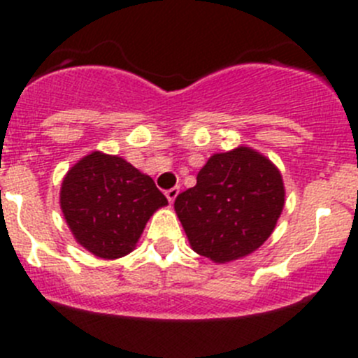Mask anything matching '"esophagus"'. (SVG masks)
<instances>
[{"mask_svg":"<svg viewBox=\"0 0 358 358\" xmlns=\"http://www.w3.org/2000/svg\"><path fill=\"white\" fill-rule=\"evenodd\" d=\"M178 192H180V189H178V187H173V189L166 190V197H168L169 204H173V202H175L176 196H178Z\"/></svg>","mask_w":358,"mask_h":358,"instance_id":"esophagus-1","label":"esophagus"}]
</instances>
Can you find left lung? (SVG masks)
<instances>
[{
    "label": "left lung",
    "instance_id": "left-lung-1",
    "mask_svg": "<svg viewBox=\"0 0 358 358\" xmlns=\"http://www.w3.org/2000/svg\"><path fill=\"white\" fill-rule=\"evenodd\" d=\"M282 175L268 157L241 145L213 154L197 183L180 194L175 211L190 248L215 263H229L262 246L282 215Z\"/></svg>",
    "mask_w": 358,
    "mask_h": 358
}]
</instances>
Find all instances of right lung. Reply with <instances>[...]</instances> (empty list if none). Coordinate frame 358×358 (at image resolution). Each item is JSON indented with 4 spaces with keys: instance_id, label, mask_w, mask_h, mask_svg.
Instances as JSON below:
<instances>
[{
    "instance_id": "right-lung-1",
    "label": "right lung",
    "mask_w": 358,
    "mask_h": 358,
    "mask_svg": "<svg viewBox=\"0 0 358 358\" xmlns=\"http://www.w3.org/2000/svg\"><path fill=\"white\" fill-rule=\"evenodd\" d=\"M164 206L168 199L149 175L100 150L69 168L60 187V209L76 243L102 259L129 255Z\"/></svg>"
}]
</instances>
